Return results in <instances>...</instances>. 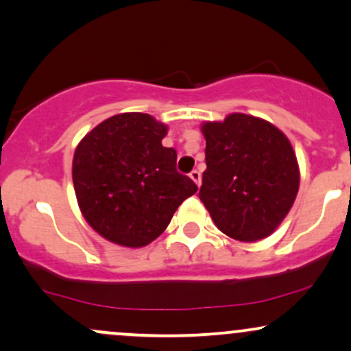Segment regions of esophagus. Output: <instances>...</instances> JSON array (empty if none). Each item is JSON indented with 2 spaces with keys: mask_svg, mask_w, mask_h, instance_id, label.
<instances>
[{
  "mask_svg": "<svg viewBox=\"0 0 351 351\" xmlns=\"http://www.w3.org/2000/svg\"><path fill=\"white\" fill-rule=\"evenodd\" d=\"M189 176H191V180L197 184V186H201V171L199 170H193L191 173H189Z\"/></svg>",
  "mask_w": 351,
  "mask_h": 351,
  "instance_id": "esophagus-1",
  "label": "esophagus"
}]
</instances>
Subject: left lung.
Instances as JSON below:
<instances>
[{"instance_id": "left-lung-1", "label": "left lung", "mask_w": 351, "mask_h": 351, "mask_svg": "<svg viewBox=\"0 0 351 351\" xmlns=\"http://www.w3.org/2000/svg\"><path fill=\"white\" fill-rule=\"evenodd\" d=\"M202 134L208 168L199 197L217 229L240 242L268 237L299 189L298 160L286 135L247 114L206 122Z\"/></svg>"}]
</instances>
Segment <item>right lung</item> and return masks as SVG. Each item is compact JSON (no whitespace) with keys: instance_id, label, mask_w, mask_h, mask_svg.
<instances>
[{"instance_id":"right-lung-1","label":"right lung","mask_w":351,"mask_h":351,"mask_svg":"<svg viewBox=\"0 0 351 351\" xmlns=\"http://www.w3.org/2000/svg\"><path fill=\"white\" fill-rule=\"evenodd\" d=\"M167 125L142 112L96 125L73 157V186L84 219L124 247L158 237L196 183L176 170V150L162 145Z\"/></svg>"}]
</instances>
